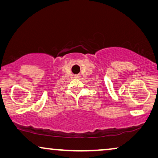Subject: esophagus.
I'll return each mask as SVG.
<instances>
[{"mask_svg": "<svg viewBox=\"0 0 158 158\" xmlns=\"http://www.w3.org/2000/svg\"><path fill=\"white\" fill-rule=\"evenodd\" d=\"M75 78H80V77H81V75H75Z\"/></svg>", "mask_w": 158, "mask_h": 158, "instance_id": "obj_1", "label": "esophagus"}]
</instances>
